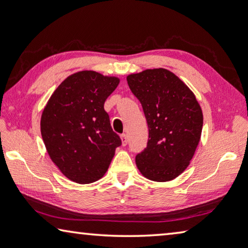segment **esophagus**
I'll use <instances>...</instances> for the list:
<instances>
[{"instance_id": "1", "label": "esophagus", "mask_w": 248, "mask_h": 248, "mask_svg": "<svg viewBox=\"0 0 248 248\" xmlns=\"http://www.w3.org/2000/svg\"><path fill=\"white\" fill-rule=\"evenodd\" d=\"M120 138H121V143H123V145L124 146V145H127L128 144V138H127V134H121L120 136Z\"/></svg>"}]
</instances>
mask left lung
<instances>
[{
    "label": "left lung",
    "instance_id": "1",
    "mask_svg": "<svg viewBox=\"0 0 248 248\" xmlns=\"http://www.w3.org/2000/svg\"><path fill=\"white\" fill-rule=\"evenodd\" d=\"M127 81L149 127L148 145L136 156L138 169L150 180L169 182L194 156L202 131V110L189 87L166 69L130 74Z\"/></svg>",
    "mask_w": 248,
    "mask_h": 248
}]
</instances>
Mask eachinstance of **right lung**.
<instances>
[{
  "mask_svg": "<svg viewBox=\"0 0 248 248\" xmlns=\"http://www.w3.org/2000/svg\"><path fill=\"white\" fill-rule=\"evenodd\" d=\"M118 84V78L81 71L66 78L46 105L40 121L46 149L72 182L90 184L102 178L121 145L104 109Z\"/></svg>",
  "mask_w": 248,
  "mask_h": 248,
  "instance_id": "1",
  "label": "right lung"
}]
</instances>
